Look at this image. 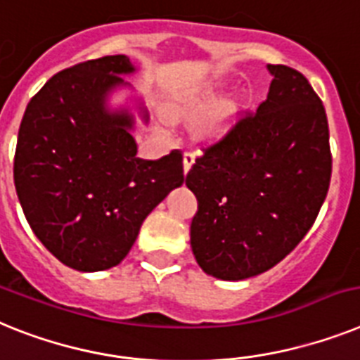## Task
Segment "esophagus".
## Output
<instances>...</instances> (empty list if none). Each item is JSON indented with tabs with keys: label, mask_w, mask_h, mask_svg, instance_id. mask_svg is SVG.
I'll return each mask as SVG.
<instances>
[{
	"label": "esophagus",
	"mask_w": 360,
	"mask_h": 360,
	"mask_svg": "<svg viewBox=\"0 0 360 360\" xmlns=\"http://www.w3.org/2000/svg\"><path fill=\"white\" fill-rule=\"evenodd\" d=\"M194 161H195V153L185 152V155H183V170H185V174H188V170L192 168Z\"/></svg>",
	"instance_id": "obj_1"
}]
</instances>
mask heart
<instances>
[{"mask_svg": "<svg viewBox=\"0 0 360 360\" xmlns=\"http://www.w3.org/2000/svg\"><path fill=\"white\" fill-rule=\"evenodd\" d=\"M212 98H214L212 93H205V95H201L199 98H195L192 104H188V108H186L185 111H186V113H195V111L203 110L205 105H208L210 102H212ZM231 110H232L231 102H223V104L217 108V111L214 113L212 119L208 120V122L203 126V134L205 135H212L214 131H217V129H219V126H221L223 120L229 117Z\"/></svg>", "mask_w": 360, "mask_h": 360, "instance_id": "heart-1", "label": "heart"}]
</instances>
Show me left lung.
Segmentation results:
<instances>
[{
    "label": "left lung",
    "mask_w": 360,
    "mask_h": 360,
    "mask_svg": "<svg viewBox=\"0 0 360 360\" xmlns=\"http://www.w3.org/2000/svg\"><path fill=\"white\" fill-rule=\"evenodd\" d=\"M267 98L203 150L186 174L198 198L190 245L205 273L245 280L306 236L331 179L324 105L302 72L267 65Z\"/></svg>",
    "instance_id": "left-lung-1"
}]
</instances>
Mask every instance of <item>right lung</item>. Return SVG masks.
<instances>
[{"instance_id":"1","label":"right lung","mask_w":360,"mask_h":360,"mask_svg":"<svg viewBox=\"0 0 360 360\" xmlns=\"http://www.w3.org/2000/svg\"><path fill=\"white\" fill-rule=\"evenodd\" d=\"M137 71L126 54L60 71L27 105L18 131L14 185L36 238L82 273L119 265L146 216L183 185V155L137 157L135 115L111 108ZM143 122L148 111L134 96Z\"/></svg>"}]
</instances>
